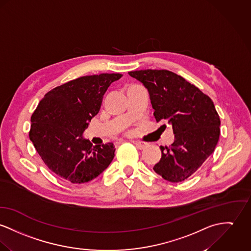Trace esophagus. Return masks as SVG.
<instances>
[{
	"instance_id": "esophagus-1",
	"label": "esophagus",
	"mask_w": 251,
	"mask_h": 251,
	"mask_svg": "<svg viewBox=\"0 0 251 251\" xmlns=\"http://www.w3.org/2000/svg\"><path fill=\"white\" fill-rule=\"evenodd\" d=\"M135 143V146L138 148V149H144L146 146H147V143L146 142H142V141H137V140H134L133 141Z\"/></svg>"
}]
</instances>
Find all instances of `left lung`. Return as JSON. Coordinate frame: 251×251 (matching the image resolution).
I'll list each match as a JSON object with an SVG mask.
<instances>
[{
    "label": "left lung",
    "instance_id": "left-lung-1",
    "mask_svg": "<svg viewBox=\"0 0 251 251\" xmlns=\"http://www.w3.org/2000/svg\"><path fill=\"white\" fill-rule=\"evenodd\" d=\"M128 74L148 90L156 122L167 120L173 128L174 142L160 146L161 158L154 165V172L171 182L188 178L212 154L219 141L221 120L211 98L170 71Z\"/></svg>",
    "mask_w": 251,
    "mask_h": 251
}]
</instances>
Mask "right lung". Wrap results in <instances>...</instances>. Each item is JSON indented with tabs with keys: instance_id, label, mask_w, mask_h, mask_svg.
I'll return each mask as SVG.
<instances>
[{
	"instance_id": "1",
	"label": "right lung",
	"mask_w": 251,
	"mask_h": 251,
	"mask_svg": "<svg viewBox=\"0 0 251 251\" xmlns=\"http://www.w3.org/2000/svg\"><path fill=\"white\" fill-rule=\"evenodd\" d=\"M121 76H82L52 89L40 101L30 118L29 138L48 168L61 179L88 182L112 162L115 145L93 146L83 133L98 114L108 87Z\"/></svg>"
}]
</instances>
